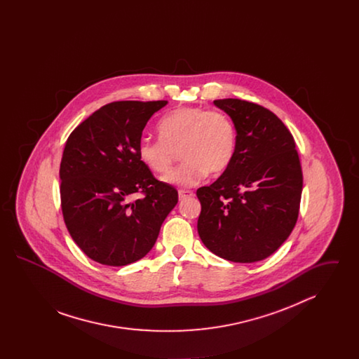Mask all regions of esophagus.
Returning <instances> with one entry per match:
<instances>
[{
    "label": "esophagus",
    "mask_w": 359,
    "mask_h": 359,
    "mask_svg": "<svg viewBox=\"0 0 359 359\" xmlns=\"http://www.w3.org/2000/svg\"><path fill=\"white\" fill-rule=\"evenodd\" d=\"M191 196H194L192 191H189V189H179V199L180 201L187 199V198H191Z\"/></svg>",
    "instance_id": "34e87169"
}]
</instances>
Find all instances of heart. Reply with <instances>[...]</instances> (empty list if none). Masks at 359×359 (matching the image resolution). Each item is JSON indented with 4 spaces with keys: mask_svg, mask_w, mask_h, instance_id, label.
<instances>
[{
    "mask_svg": "<svg viewBox=\"0 0 359 359\" xmlns=\"http://www.w3.org/2000/svg\"><path fill=\"white\" fill-rule=\"evenodd\" d=\"M160 138H141L137 154L141 163L157 175L171 170L177 152L184 160L164 182L177 187H192L207 173L221 175L234 158L237 129L219 110L183 106L165 114L157 126Z\"/></svg>",
    "mask_w": 359,
    "mask_h": 359,
    "instance_id": "b5f03b06",
    "label": "heart"
}]
</instances>
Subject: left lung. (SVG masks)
Returning <instances> with one entry per match:
<instances>
[{
  "mask_svg": "<svg viewBox=\"0 0 359 359\" xmlns=\"http://www.w3.org/2000/svg\"><path fill=\"white\" fill-rule=\"evenodd\" d=\"M237 129L231 165L198 188V233L205 248L233 262L273 255L300 211L303 172L290 129L274 113L242 100H217Z\"/></svg>",
  "mask_w": 359,
  "mask_h": 359,
  "instance_id": "1",
  "label": "left lung"
}]
</instances>
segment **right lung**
<instances>
[{
	"instance_id": "1",
	"label": "right lung",
	"mask_w": 359,
	"mask_h": 359,
	"mask_svg": "<svg viewBox=\"0 0 359 359\" xmlns=\"http://www.w3.org/2000/svg\"><path fill=\"white\" fill-rule=\"evenodd\" d=\"M165 104L107 103L66 141L59 170L63 219L81 250L102 265L145 256L177 203L176 188L157 180L137 154L147 122Z\"/></svg>"
}]
</instances>
